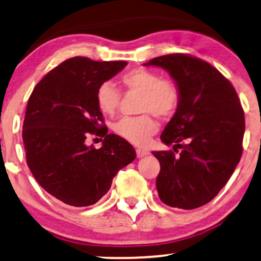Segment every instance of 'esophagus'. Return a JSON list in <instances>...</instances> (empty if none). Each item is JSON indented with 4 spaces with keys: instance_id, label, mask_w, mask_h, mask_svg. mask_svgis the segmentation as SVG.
<instances>
[{
    "instance_id": "1",
    "label": "esophagus",
    "mask_w": 261,
    "mask_h": 261,
    "mask_svg": "<svg viewBox=\"0 0 261 261\" xmlns=\"http://www.w3.org/2000/svg\"><path fill=\"white\" fill-rule=\"evenodd\" d=\"M136 153H137L138 158H142V157H145V155L149 154V151L143 150V149H137L136 150Z\"/></svg>"
}]
</instances>
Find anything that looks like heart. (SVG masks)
Masks as SVG:
<instances>
[{
  "instance_id": "heart-1",
  "label": "heart",
  "mask_w": 261,
  "mask_h": 261,
  "mask_svg": "<svg viewBox=\"0 0 261 261\" xmlns=\"http://www.w3.org/2000/svg\"><path fill=\"white\" fill-rule=\"evenodd\" d=\"M127 92L139 93L138 117H125L114 124L115 134L134 145L144 146L158 131V124L151 114L161 118L170 117L179 104V90L172 81L161 79L146 69H134L122 76ZM96 102L103 114L112 116L117 111L120 92L110 82H104L97 89Z\"/></svg>"
}]
</instances>
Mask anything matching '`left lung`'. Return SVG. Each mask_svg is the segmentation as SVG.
<instances>
[{
	"label": "left lung",
	"mask_w": 261,
	"mask_h": 261,
	"mask_svg": "<svg viewBox=\"0 0 261 261\" xmlns=\"http://www.w3.org/2000/svg\"><path fill=\"white\" fill-rule=\"evenodd\" d=\"M144 65L166 70L179 90L176 114L161 135L166 145L174 144L173 151L152 152L161 164L158 196L171 207H200L226 185L242 158L245 117L239 97L230 81L198 57L170 54Z\"/></svg>",
	"instance_id": "1"
}]
</instances>
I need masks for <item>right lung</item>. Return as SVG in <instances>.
Wrapping results in <instances>:
<instances>
[{
    "label": "right lung",
    "instance_id": "obj_1",
    "mask_svg": "<svg viewBox=\"0 0 261 261\" xmlns=\"http://www.w3.org/2000/svg\"><path fill=\"white\" fill-rule=\"evenodd\" d=\"M126 64L69 58L46 73L29 97L22 131L27 164L38 184L64 204L97 203L118 171L135 161L130 143L108 135L96 102L99 85ZM99 133L102 147H88L87 136Z\"/></svg>",
    "mask_w": 261,
    "mask_h": 261
}]
</instances>
